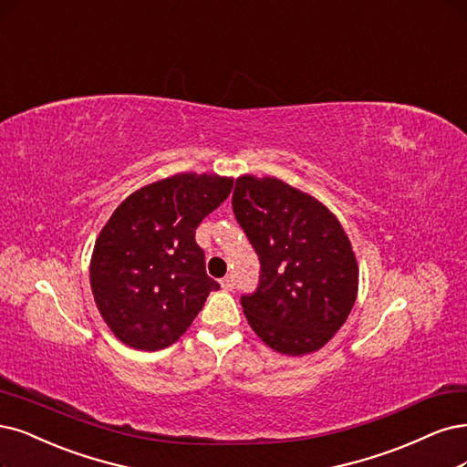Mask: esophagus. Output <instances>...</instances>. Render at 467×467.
<instances>
[{"mask_svg":"<svg viewBox=\"0 0 467 467\" xmlns=\"http://www.w3.org/2000/svg\"><path fill=\"white\" fill-rule=\"evenodd\" d=\"M220 285H222L223 292H232L235 284H234V278H232V276H226V278L220 280Z\"/></svg>","mask_w":467,"mask_h":467,"instance_id":"1","label":"esophagus"}]
</instances>
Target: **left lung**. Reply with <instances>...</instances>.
Returning <instances> with one entry per match:
<instances>
[{
    "label": "left lung",
    "mask_w": 467,
    "mask_h": 467,
    "mask_svg": "<svg viewBox=\"0 0 467 467\" xmlns=\"http://www.w3.org/2000/svg\"><path fill=\"white\" fill-rule=\"evenodd\" d=\"M234 213L261 261L253 296L241 297L249 327L284 356L327 346L356 303L359 266L328 206L276 178L241 175Z\"/></svg>",
    "instance_id": "1"
}]
</instances>
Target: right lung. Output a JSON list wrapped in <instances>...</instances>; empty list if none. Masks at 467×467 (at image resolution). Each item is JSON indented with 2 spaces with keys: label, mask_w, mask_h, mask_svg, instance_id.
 Segmentation results:
<instances>
[{
  "label": "right lung",
  "mask_w": 467,
  "mask_h": 467,
  "mask_svg": "<svg viewBox=\"0 0 467 467\" xmlns=\"http://www.w3.org/2000/svg\"><path fill=\"white\" fill-rule=\"evenodd\" d=\"M232 178L175 173L131 192L96 237L90 287L104 323L125 346L178 342L218 282L206 276L195 230L228 199Z\"/></svg>",
  "instance_id": "right-lung-1"
}]
</instances>
